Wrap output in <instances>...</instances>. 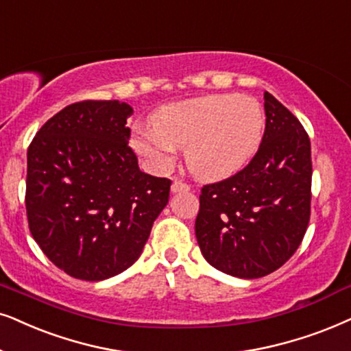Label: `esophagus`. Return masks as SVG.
Listing matches in <instances>:
<instances>
[{"label":"esophagus","instance_id":"1","mask_svg":"<svg viewBox=\"0 0 351 351\" xmlns=\"http://www.w3.org/2000/svg\"><path fill=\"white\" fill-rule=\"evenodd\" d=\"M171 190H172V193L189 192V190H190V185H186V184H184V182H182V180H177V179H176L174 182H172Z\"/></svg>","mask_w":351,"mask_h":351}]
</instances>
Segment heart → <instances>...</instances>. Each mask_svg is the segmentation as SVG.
Masks as SVG:
<instances>
[{
	"mask_svg": "<svg viewBox=\"0 0 351 351\" xmlns=\"http://www.w3.org/2000/svg\"><path fill=\"white\" fill-rule=\"evenodd\" d=\"M266 117L254 98L208 95L161 106L152 127H140L130 143L154 171L171 169L176 148H185V162L204 180L224 179L240 171L258 152Z\"/></svg>",
	"mask_w": 351,
	"mask_h": 351,
	"instance_id": "obj_1",
	"label": "heart"
}]
</instances>
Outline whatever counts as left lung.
Here are the masks:
<instances>
[{"label":"left lung","instance_id":"1","mask_svg":"<svg viewBox=\"0 0 351 351\" xmlns=\"http://www.w3.org/2000/svg\"><path fill=\"white\" fill-rule=\"evenodd\" d=\"M266 129L247 167L208 184L195 221L199 250L213 267L258 279L285 265L311 215V143L300 121L265 92Z\"/></svg>","mask_w":351,"mask_h":351}]
</instances>
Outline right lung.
<instances>
[{
  "label": "right lung",
  "instance_id": "obj_1",
  "mask_svg": "<svg viewBox=\"0 0 351 351\" xmlns=\"http://www.w3.org/2000/svg\"><path fill=\"white\" fill-rule=\"evenodd\" d=\"M134 109L117 99L66 106L27 152L25 208L32 237L75 279L129 269L169 202L171 180L140 171L129 147Z\"/></svg>",
  "mask_w": 351,
  "mask_h": 351
}]
</instances>
